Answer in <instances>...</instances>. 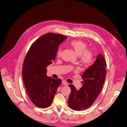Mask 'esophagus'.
I'll return each instance as SVG.
<instances>
[{
  "instance_id": "34e87169",
  "label": "esophagus",
  "mask_w": 127,
  "mask_h": 127,
  "mask_svg": "<svg viewBox=\"0 0 127 127\" xmlns=\"http://www.w3.org/2000/svg\"><path fill=\"white\" fill-rule=\"evenodd\" d=\"M62 83L63 85H65V86H68V84L65 81V80H62Z\"/></svg>"
}]
</instances>
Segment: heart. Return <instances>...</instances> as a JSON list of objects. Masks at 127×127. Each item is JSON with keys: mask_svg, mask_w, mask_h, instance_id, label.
Instances as JSON below:
<instances>
[{"mask_svg": "<svg viewBox=\"0 0 127 127\" xmlns=\"http://www.w3.org/2000/svg\"><path fill=\"white\" fill-rule=\"evenodd\" d=\"M69 44L77 55L79 56L80 61L84 65L88 66L92 63L93 54L90 51L87 50V45L86 43L80 40H73ZM61 54V50L59 49L57 55L60 56Z\"/></svg>", "mask_w": 127, "mask_h": 127, "instance_id": "1", "label": "heart"}]
</instances>
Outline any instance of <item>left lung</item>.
Wrapping results in <instances>:
<instances>
[{
	"label": "left lung",
	"mask_w": 127,
	"mask_h": 127,
	"mask_svg": "<svg viewBox=\"0 0 127 127\" xmlns=\"http://www.w3.org/2000/svg\"><path fill=\"white\" fill-rule=\"evenodd\" d=\"M106 67L104 58L99 54L93 64L83 73L82 87L77 90L73 85H69L71 92L68 102L71 109L80 111L92 105L103 88L106 74Z\"/></svg>",
	"instance_id": "obj_1"
}]
</instances>
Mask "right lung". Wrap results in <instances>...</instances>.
Masks as SVG:
<instances>
[{"mask_svg": "<svg viewBox=\"0 0 127 127\" xmlns=\"http://www.w3.org/2000/svg\"><path fill=\"white\" fill-rule=\"evenodd\" d=\"M67 37L48 33L34 42L23 65L22 76L28 95L34 105L47 108L52 103L62 80L47 75V67L55 59L60 44Z\"/></svg>", "mask_w": 127, "mask_h": 127, "instance_id": "obj_1", "label": "right lung"}]
</instances>
